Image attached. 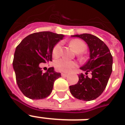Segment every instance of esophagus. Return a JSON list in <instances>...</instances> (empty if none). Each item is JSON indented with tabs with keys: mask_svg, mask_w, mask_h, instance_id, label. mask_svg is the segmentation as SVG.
Returning <instances> with one entry per match:
<instances>
[{
	"mask_svg": "<svg viewBox=\"0 0 125 125\" xmlns=\"http://www.w3.org/2000/svg\"><path fill=\"white\" fill-rule=\"evenodd\" d=\"M61 76H67L68 74H65V73H62Z\"/></svg>",
	"mask_w": 125,
	"mask_h": 125,
	"instance_id": "34e87169",
	"label": "esophagus"
}]
</instances>
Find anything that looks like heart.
Wrapping results in <instances>:
<instances>
[{"instance_id":"1","label":"heart","mask_w":125,"mask_h":125,"mask_svg":"<svg viewBox=\"0 0 125 125\" xmlns=\"http://www.w3.org/2000/svg\"><path fill=\"white\" fill-rule=\"evenodd\" d=\"M70 46L76 52L80 53L84 52L86 49V45L84 41L80 39H74L70 42ZM62 52V46L61 43H57L55 45L52 49V55L55 57L61 55ZM76 64L74 62L69 61L66 59H61L58 60L56 62V67L57 70L61 72L68 73L76 67Z\"/></svg>"}]
</instances>
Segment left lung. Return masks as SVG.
Returning <instances> with one entry per match:
<instances>
[{
	"mask_svg": "<svg viewBox=\"0 0 125 125\" xmlns=\"http://www.w3.org/2000/svg\"><path fill=\"white\" fill-rule=\"evenodd\" d=\"M71 37H79L88 45L90 59L80 69L92 73V78L82 73L78 76V83L70 86V93L77 99L92 101L96 99L105 89L111 73L113 57L108 47L98 37L89 33L74 35Z\"/></svg>",
	"mask_w": 125,
	"mask_h": 125,
	"instance_id": "8db88e82",
	"label": "left lung"
}]
</instances>
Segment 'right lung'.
<instances>
[{
    "label": "right lung",
    "mask_w": 125,
    "mask_h": 125,
    "mask_svg": "<svg viewBox=\"0 0 125 125\" xmlns=\"http://www.w3.org/2000/svg\"><path fill=\"white\" fill-rule=\"evenodd\" d=\"M64 35L51 31L34 33L26 37L17 46L13 68L20 90L31 99L45 98L51 94L54 82L61 73L51 67L43 73L40 63L52 61V49Z\"/></svg>",
    "instance_id": "1"
}]
</instances>
